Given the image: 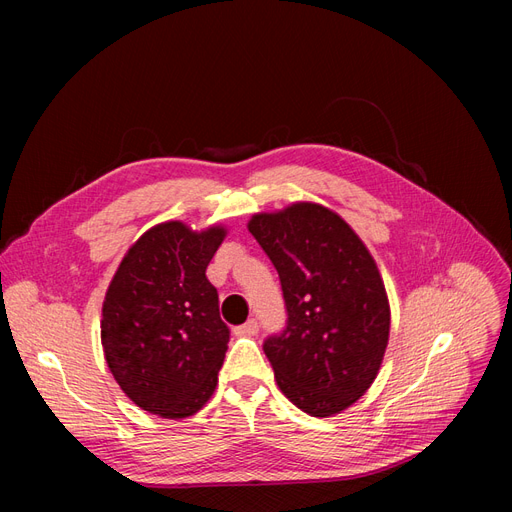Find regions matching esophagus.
<instances>
[{"instance_id": "obj_1", "label": "esophagus", "mask_w": 512, "mask_h": 512, "mask_svg": "<svg viewBox=\"0 0 512 512\" xmlns=\"http://www.w3.org/2000/svg\"><path fill=\"white\" fill-rule=\"evenodd\" d=\"M237 335H256L258 333V320L256 318H250L247 322H243L241 327L235 329Z\"/></svg>"}]
</instances>
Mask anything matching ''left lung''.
I'll return each mask as SVG.
<instances>
[{
  "label": "left lung",
  "instance_id": "1",
  "mask_svg": "<svg viewBox=\"0 0 512 512\" xmlns=\"http://www.w3.org/2000/svg\"><path fill=\"white\" fill-rule=\"evenodd\" d=\"M250 232L280 275L286 327L262 344L277 386L312 416L346 410L374 382L391 312L374 258L337 213L297 203Z\"/></svg>",
  "mask_w": 512,
  "mask_h": 512
}]
</instances>
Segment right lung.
Here are the masks:
<instances>
[{"label": "right lung", "mask_w": 512, "mask_h": 512, "mask_svg": "<svg viewBox=\"0 0 512 512\" xmlns=\"http://www.w3.org/2000/svg\"><path fill=\"white\" fill-rule=\"evenodd\" d=\"M224 228L153 226L121 260L102 305L108 369L136 406L185 418L215 391L230 329L207 267Z\"/></svg>", "instance_id": "right-lung-1"}]
</instances>
